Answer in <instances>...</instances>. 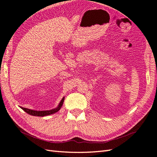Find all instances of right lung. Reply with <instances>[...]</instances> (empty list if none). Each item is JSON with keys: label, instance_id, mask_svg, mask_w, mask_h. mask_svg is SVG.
I'll list each match as a JSON object with an SVG mask.
<instances>
[{"label": "right lung", "instance_id": "right-lung-1", "mask_svg": "<svg viewBox=\"0 0 157 157\" xmlns=\"http://www.w3.org/2000/svg\"><path fill=\"white\" fill-rule=\"evenodd\" d=\"M64 98H63L61 100V101L59 102V105H58V107L56 108H54V109H52L50 110H47V111H36V110H32L30 109H27V108H25V107H21V109H22L24 111L28 114H29L30 115H33V116H38V117H44V116H47V115H50L52 114H54L56 112H58L61 107L63 105V103L64 101Z\"/></svg>", "mask_w": 157, "mask_h": 157}]
</instances>
